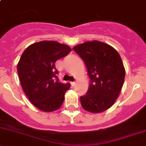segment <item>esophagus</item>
I'll list each match as a JSON object with an SVG mask.
<instances>
[{"label": "esophagus", "mask_w": 146, "mask_h": 146, "mask_svg": "<svg viewBox=\"0 0 146 146\" xmlns=\"http://www.w3.org/2000/svg\"><path fill=\"white\" fill-rule=\"evenodd\" d=\"M70 84H71L72 86H76V83L75 81L74 82H71V83H70Z\"/></svg>", "instance_id": "esophagus-1"}]
</instances>
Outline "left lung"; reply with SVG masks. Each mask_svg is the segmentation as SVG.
I'll use <instances>...</instances> for the list:
<instances>
[{"instance_id": "8db88e82", "label": "left lung", "mask_w": 146, "mask_h": 146, "mask_svg": "<svg viewBox=\"0 0 146 146\" xmlns=\"http://www.w3.org/2000/svg\"><path fill=\"white\" fill-rule=\"evenodd\" d=\"M84 61L90 78L88 90L80 96L86 111L100 113L111 108L121 93L125 68L118 52L100 41H88L73 48Z\"/></svg>"}]
</instances>
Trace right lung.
Here are the masks:
<instances>
[{
    "label": "right lung",
    "mask_w": 146,
    "mask_h": 146,
    "mask_svg": "<svg viewBox=\"0 0 146 146\" xmlns=\"http://www.w3.org/2000/svg\"><path fill=\"white\" fill-rule=\"evenodd\" d=\"M69 46L56 41H40L28 46L18 62V73L23 91L35 107L46 112L62 106L69 83L59 82L56 60L70 53Z\"/></svg>",
    "instance_id": "add662e5"
}]
</instances>
